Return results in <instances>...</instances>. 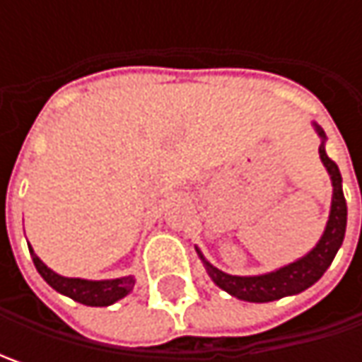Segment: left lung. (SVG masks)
<instances>
[{
	"label": "left lung",
	"instance_id": "left-lung-1",
	"mask_svg": "<svg viewBox=\"0 0 362 362\" xmlns=\"http://www.w3.org/2000/svg\"><path fill=\"white\" fill-rule=\"evenodd\" d=\"M314 127L322 139V145L318 146L320 159L332 179V207H330L327 230L310 254L300 257L298 262L290 266H284L280 270L264 274V276H230L226 272L214 268L202 256L214 282L235 298L247 300V302H272V300L284 298L290 294H298L322 278V274L328 270V266L332 264V259L341 247L344 230H346V202L342 195V177L337 163L330 159L325 151V139H327L325 131L318 124Z\"/></svg>",
	"mask_w": 362,
	"mask_h": 362
}]
</instances>
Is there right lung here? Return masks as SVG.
Listing matches in <instances>:
<instances>
[{
    "label": "right lung",
    "mask_w": 362,
    "mask_h": 362,
    "mask_svg": "<svg viewBox=\"0 0 362 362\" xmlns=\"http://www.w3.org/2000/svg\"><path fill=\"white\" fill-rule=\"evenodd\" d=\"M32 259H34L35 270L40 272V276L48 282L56 292L66 294L72 300H76L80 304L86 306H108L117 300L124 298L134 286L132 276L127 278H117V280H100V282H92V280H80V278H64L58 276L56 272H52L35 256L34 250H30Z\"/></svg>",
    "instance_id": "obj_1"
}]
</instances>
